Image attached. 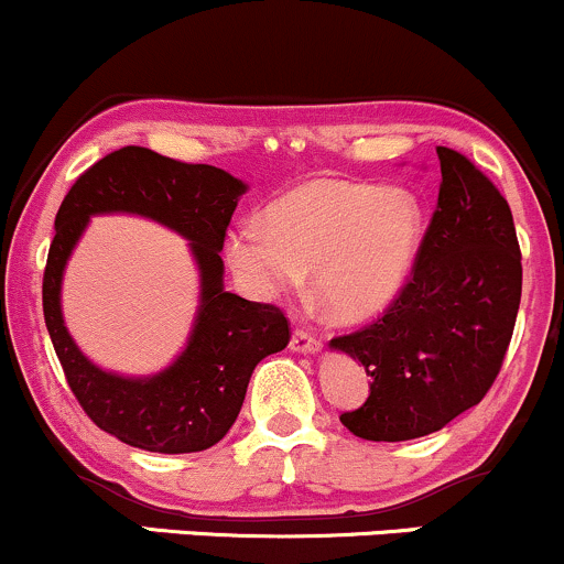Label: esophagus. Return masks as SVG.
<instances>
[{
  "label": "esophagus",
  "mask_w": 564,
  "mask_h": 564,
  "mask_svg": "<svg viewBox=\"0 0 564 564\" xmlns=\"http://www.w3.org/2000/svg\"><path fill=\"white\" fill-rule=\"evenodd\" d=\"M290 349L299 355H314L319 352V338L304 328H295L293 338H290Z\"/></svg>",
  "instance_id": "obj_1"
}]
</instances>
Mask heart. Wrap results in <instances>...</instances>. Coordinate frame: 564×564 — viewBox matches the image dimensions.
Instances as JSON below:
<instances>
[{
  "mask_svg": "<svg viewBox=\"0 0 564 564\" xmlns=\"http://www.w3.org/2000/svg\"><path fill=\"white\" fill-rule=\"evenodd\" d=\"M422 223L420 198L405 187L314 180L271 202L263 223H239L226 258L256 299L288 293L308 269L325 312L362 323L395 304L409 284Z\"/></svg>",
  "mask_w": 564,
  "mask_h": 564,
  "instance_id": "heart-1",
  "label": "heart"
}]
</instances>
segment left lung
Returning <instances> with one entry per match:
<instances>
[{"label": "left lung", "mask_w": 564, "mask_h": 564, "mask_svg": "<svg viewBox=\"0 0 564 564\" xmlns=\"http://www.w3.org/2000/svg\"><path fill=\"white\" fill-rule=\"evenodd\" d=\"M441 191L414 276L377 323L333 338L371 377L341 425L366 441H411L446 427L498 377L519 299L522 252L500 191L457 150L438 148Z\"/></svg>", "instance_id": "1"}]
</instances>
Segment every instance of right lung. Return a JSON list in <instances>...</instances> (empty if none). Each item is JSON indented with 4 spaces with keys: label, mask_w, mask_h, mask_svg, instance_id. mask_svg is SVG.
Wrapping results in <instances>:
<instances>
[{
    "label": "right lung",
    "mask_w": 564,
    "mask_h": 564,
    "mask_svg": "<svg viewBox=\"0 0 564 564\" xmlns=\"http://www.w3.org/2000/svg\"><path fill=\"white\" fill-rule=\"evenodd\" d=\"M245 193L247 183L223 169L129 144L80 174L58 207L42 280L45 325L83 411L123 444L159 454L209 449L239 416L258 362L288 347L290 328L280 308L223 288L220 250ZM96 214L148 216L183 235L197 263L199 306L184 352L150 378L96 367L63 323L65 263Z\"/></svg>",
    "instance_id": "obj_1"
}]
</instances>
